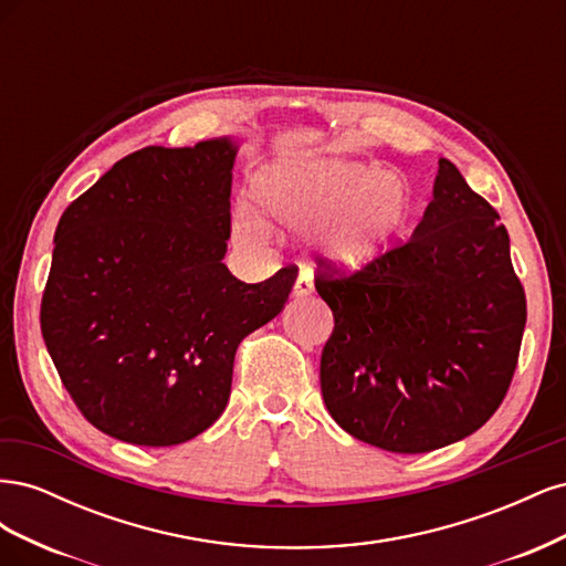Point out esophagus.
Listing matches in <instances>:
<instances>
[{
	"label": "esophagus",
	"mask_w": 566,
	"mask_h": 566,
	"mask_svg": "<svg viewBox=\"0 0 566 566\" xmlns=\"http://www.w3.org/2000/svg\"><path fill=\"white\" fill-rule=\"evenodd\" d=\"M312 290H314V285H312L310 276H300L295 281V287H293V297L295 300H304L306 295H312Z\"/></svg>",
	"instance_id": "obj_1"
}]
</instances>
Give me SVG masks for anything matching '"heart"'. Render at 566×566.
<instances>
[{
	"label": "heart",
	"mask_w": 566,
	"mask_h": 566,
	"mask_svg": "<svg viewBox=\"0 0 566 566\" xmlns=\"http://www.w3.org/2000/svg\"><path fill=\"white\" fill-rule=\"evenodd\" d=\"M256 214L238 208L233 235L245 248H262L269 227L314 233L318 260L339 273L378 262L410 229L416 200L410 186L378 167L316 156H285L260 167L252 181Z\"/></svg>",
	"instance_id": "obj_1"
}]
</instances>
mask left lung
Returning a JSON list of instances; mask_svg holds the SVG:
<instances>
[{
	"mask_svg": "<svg viewBox=\"0 0 566 566\" xmlns=\"http://www.w3.org/2000/svg\"><path fill=\"white\" fill-rule=\"evenodd\" d=\"M335 328L321 391L342 430L391 453H424L476 432L517 368L526 297L510 235L441 158L432 202L401 248L349 279L318 273Z\"/></svg>",
	"mask_w": 566,
	"mask_h": 566,
	"instance_id": "obj_1",
	"label": "left lung"
}]
</instances>
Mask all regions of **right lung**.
<instances>
[{
  "mask_svg": "<svg viewBox=\"0 0 566 566\" xmlns=\"http://www.w3.org/2000/svg\"><path fill=\"white\" fill-rule=\"evenodd\" d=\"M233 136L148 146L67 205L42 297V337L96 430L175 447L224 413L241 339L276 318L297 273L243 283L231 235Z\"/></svg>",
  "mask_w": 566,
  "mask_h": 566,
  "instance_id": "1",
  "label": "right lung"
}]
</instances>
